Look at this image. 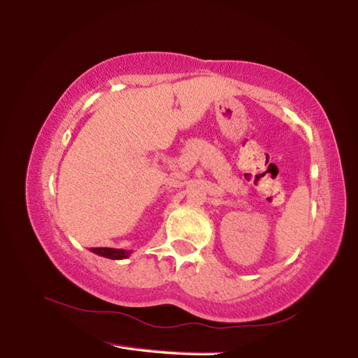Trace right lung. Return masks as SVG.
Masks as SVG:
<instances>
[{
  "label": "right lung",
  "mask_w": 358,
  "mask_h": 358,
  "mask_svg": "<svg viewBox=\"0 0 358 358\" xmlns=\"http://www.w3.org/2000/svg\"><path fill=\"white\" fill-rule=\"evenodd\" d=\"M92 252L98 254V256H102V257H107V259L121 260V259H128L132 251L115 250V248H92Z\"/></svg>",
  "instance_id": "1"
}]
</instances>
